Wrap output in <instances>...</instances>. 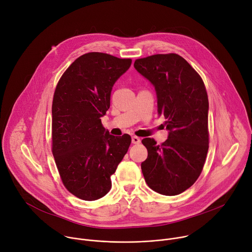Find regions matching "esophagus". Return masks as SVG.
Instances as JSON below:
<instances>
[{
    "mask_svg": "<svg viewBox=\"0 0 252 252\" xmlns=\"http://www.w3.org/2000/svg\"><path fill=\"white\" fill-rule=\"evenodd\" d=\"M131 141H132L133 145H138V143L140 142V138L138 136H132Z\"/></svg>",
    "mask_w": 252,
    "mask_h": 252,
    "instance_id": "34e87169",
    "label": "esophagus"
}]
</instances>
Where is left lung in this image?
<instances>
[{
  "mask_svg": "<svg viewBox=\"0 0 252 252\" xmlns=\"http://www.w3.org/2000/svg\"><path fill=\"white\" fill-rule=\"evenodd\" d=\"M134 67L154 86L158 112L166 119L168 138L157 146L143 138L148 158L141 162L146 183L155 191L176 195L200 175L208 152V97L197 71L177 54L137 59Z\"/></svg>",
  "mask_w": 252,
  "mask_h": 252,
  "instance_id": "left-lung-1",
  "label": "left lung"
}]
</instances>
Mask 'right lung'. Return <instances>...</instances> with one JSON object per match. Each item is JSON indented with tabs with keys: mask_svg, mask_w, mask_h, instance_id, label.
Here are the masks:
<instances>
[{
	"mask_svg": "<svg viewBox=\"0 0 252 252\" xmlns=\"http://www.w3.org/2000/svg\"><path fill=\"white\" fill-rule=\"evenodd\" d=\"M131 64L130 59L92 52L79 57L55 90L52 153L64 188L92 201L110 191L111 176L126 154L131 137L114 136L100 118L110 109L111 92Z\"/></svg>",
	"mask_w": 252,
	"mask_h": 252,
	"instance_id": "right-lung-1",
	"label": "right lung"
}]
</instances>
